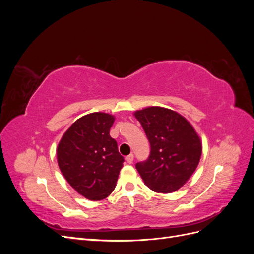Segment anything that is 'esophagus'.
Instances as JSON below:
<instances>
[{"label":"esophagus","mask_w":254,"mask_h":254,"mask_svg":"<svg viewBox=\"0 0 254 254\" xmlns=\"http://www.w3.org/2000/svg\"><path fill=\"white\" fill-rule=\"evenodd\" d=\"M133 159H134V156L132 155V153H130L129 156L126 157V162H127L128 164H131V163L133 162Z\"/></svg>","instance_id":"esophagus-1"}]
</instances>
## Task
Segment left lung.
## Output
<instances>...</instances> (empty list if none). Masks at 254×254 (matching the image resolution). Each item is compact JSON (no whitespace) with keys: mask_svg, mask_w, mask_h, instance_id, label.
Here are the masks:
<instances>
[{"mask_svg":"<svg viewBox=\"0 0 254 254\" xmlns=\"http://www.w3.org/2000/svg\"><path fill=\"white\" fill-rule=\"evenodd\" d=\"M150 143V155L135 164L144 183L157 193L179 190L194 174L202 153L200 136L178 112L151 106L134 111Z\"/></svg>","mask_w":254,"mask_h":254,"instance_id":"1","label":"left lung"}]
</instances>
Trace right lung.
I'll return each instance as SVG.
<instances>
[{
	"label": "right lung",
	"mask_w": 254,
	"mask_h": 254,
	"mask_svg": "<svg viewBox=\"0 0 254 254\" xmlns=\"http://www.w3.org/2000/svg\"><path fill=\"white\" fill-rule=\"evenodd\" d=\"M114 120L105 112L83 115L68 127L57 146V162L65 180L93 201L112 193L124 162L109 134Z\"/></svg>",
	"instance_id": "obj_1"
}]
</instances>
